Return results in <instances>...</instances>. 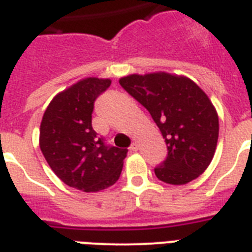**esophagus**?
Listing matches in <instances>:
<instances>
[{
    "label": "esophagus",
    "instance_id": "34e87169",
    "mask_svg": "<svg viewBox=\"0 0 252 252\" xmlns=\"http://www.w3.org/2000/svg\"><path fill=\"white\" fill-rule=\"evenodd\" d=\"M138 149H140V145H138V142H133L132 146H130V150L136 153V151H138Z\"/></svg>",
    "mask_w": 252,
    "mask_h": 252
}]
</instances>
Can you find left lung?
Listing matches in <instances>:
<instances>
[{
	"mask_svg": "<svg viewBox=\"0 0 252 252\" xmlns=\"http://www.w3.org/2000/svg\"><path fill=\"white\" fill-rule=\"evenodd\" d=\"M120 85L150 112L165 140L168 155L155 168L160 181L185 185L199 177L214 158L219 116L197 84L168 72L132 73Z\"/></svg>",
	"mask_w": 252,
	"mask_h": 252,
	"instance_id": "left-lung-1",
	"label": "left lung"
}]
</instances>
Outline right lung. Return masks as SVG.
Here are the masks:
<instances>
[{
	"label": "right lung",
	"instance_id": "add662e5",
	"mask_svg": "<svg viewBox=\"0 0 252 252\" xmlns=\"http://www.w3.org/2000/svg\"><path fill=\"white\" fill-rule=\"evenodd\" d=\"M110 79L85 77L59 92L40 126V149L66 185L85 193L105 190L119 180L126 149L106 146L92 126L94 101Z\"/></svg>",
	"mask_w": 252,
	"mask_h": 252
}]
</instances>
